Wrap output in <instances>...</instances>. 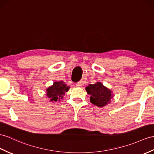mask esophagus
<instances>
[{
  "label": "esophagus",
  "mask_w": 154,
  "mask_h": 154,
  "mask_svg": "<svg viewBox=\"0 0 154 154\" xmlns=\"http://www.w3.org/2000/svg\"><path fill=\"white\" fill-rule=\"evenodd\" d=\"M85 82H86V78L85 76H84L83 78H82V79L80 81L77 82L76 85L78 86V87H80V86H82V85H84V84L85 83Z\"/></svg>",
  "instance_id": "esophagus-1"
}]
</instances>
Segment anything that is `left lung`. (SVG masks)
Masks as SVG:
<instances>
[{
  "label": "left lung",
  "mask_w": 154,
  "mask_h": 154,
  "mask_svg": "<svg viewBox=\"0 0 154 154\" xmlns=\"http://www.w3.org/2000/svg\"><path fill=\"white\" fill-rule=\"evenodd\" d=\"M85 89L88 94L91 95V103L99 107L106 105L110 103V100L112 97L110 90L104 87L100 82L90 84L85 88Z\"/></svg>",
  "instance_id": "obj_1"
}]
</instances>
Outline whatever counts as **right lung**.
I'll use <instances>...</instances> for the list:
<instances>
[{"instance_id":"obj_1","label":"right lung","mask_w":154,"mask_h":154,"mask_svg":"<svg viewBox=\"0 0 154 154\" xmlns=\"http://www.w3.org/2000/svg\"><path fill=\"white\" fill-rule=\"evenodd\" d=\"M69 89V86H66L63 82H54L53 85L47 89V96L51 101H57L62 99L65 93L68 91Z\"/></svg>"}]
</instances>
